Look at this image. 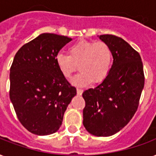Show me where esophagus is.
Segmentation results:
<instances>
[{
    "instance_id": "esophagus-1",
    "label": "esophagus",
    "mask_w": 156,
    "mask_h": 156,
    "mask_svg": "<svg viewBox=\"0 0 156 156\" xmlns=\"http://www.w3.org/2000/svg\"><path fill=\"white\" fill-rule=\"evenodd\" d=\"M83 92V90L81 89V88H77V93H78V95H81Z\"/></svg>"
}]
</instances>
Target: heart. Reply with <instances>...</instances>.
I'll list each match as a JSON object with an SVG mask.
<instances>
[{
  "label": "heart",
  "mask_w": 156,
  "mask_h": 156,
  "mask_svg": "<svg viewBox=\"0 0 156 156\" xmlns=\"http://www.w3.org/2000/svg\"><path fill=\"white\" fill-rule=\"evenodd\" d=\"M69 55L58 54L55 63L64 78H71L78 69L79 73L73 80L76 86H87L93 82L99 84L110 73L112 53L104 42L81 40L70 46Z\"/></svg>",
  "instance_id": "obj_1"
}]
</instances>
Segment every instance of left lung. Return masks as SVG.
Segmentation results:
<instances>
[{"label":"left lung","mask_w":156,"mask_h":156,"mask_svg":"<svg viewBox=\"0 0 156 156\" xmlns=\"http://www.w3.org/2000/svg\"><path fill=\"white\" fill-rule=\"evenodd\" d=\"M99 39L110 47L113 63L104 81L83 93V123L93 136H110L127 125L136 113L145 76L139 53L127 42L112 34H102Z\"/></svg>","instance_id":"left-lung-1"}]
</instances>
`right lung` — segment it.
Listing matches in <instances>:
<instances>
[{"mask_svg":"<svg viewBox=\"0 0 156 156\" xmlns=\"http://www.w3.org/2000/svg\"><path fill=\"white\" fill-rule=\"evenodd\" d=\"M71 40L44 33L24 44L15 55L10 72V98L19 121L31 133L47 136L56 132L77 94L55 63L59 50Z\"/></svg>","mask_w":156,"mask_h":156,"instance_id":"add662e5","label":"right lung"}]
</instances>
